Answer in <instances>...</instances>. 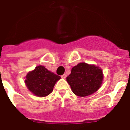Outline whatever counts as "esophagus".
<instances>
[{"label":"esophagus","mask_w":130,"mask_h":130,"mask_svg":"<svg viewBox=\"0 0 130 130\" xmlns=\"http://www.w3.org/2000/svg\"><path fill=\"white\" fill-rule=\"evenodd\" d=\"M61 77H62V78H66V74H64L63 75L61 76Z\"/></svg>","instance_id":"1"}]
</instances>
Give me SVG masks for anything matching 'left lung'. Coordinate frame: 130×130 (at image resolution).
Listing matches in <instances>:
<instances>
[{"label":"left lung","mask_w":130,"mask_h":130,"mask_svg":"<svg viewBox=\"0 0 130 130\" xmlns=\"http://www.w3.org/2000/svg\"><path fill=\"white\" fill-rule=\"evenodd\" d=\"M103 74L101 68L94 64L81 62L72 68L66 77L72 91L78 96L91 95L101 87Z\"/></svg>","instance_id":"obj_1"}]
</instances>
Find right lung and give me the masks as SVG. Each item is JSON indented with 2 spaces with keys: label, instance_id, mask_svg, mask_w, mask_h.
<instances>
[{
  "label": "right lung",
  "instance_id": "1",
  "mask_svg": "<svg viewBox=\"0 0 130 130\" xmlns=\"http://www.w3.org/2000/svg\"><path fill=\"white\" fill-rule=\"evenodd\" d=\"M60 78V76L55 74L40 65L28 72L25 76V83L28 90L33 94L39 97H43L52 92L55 84Z\"/></svg>",
  "mask_w": 130,
  "mask_h": 130
}]
</instances>
